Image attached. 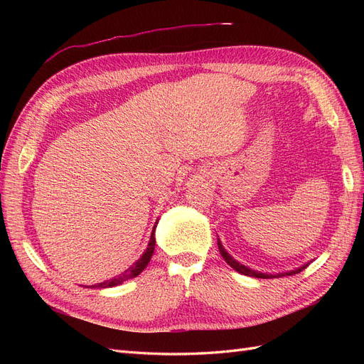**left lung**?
Wrapping results in <instances>:
<instances>
[{
    "label": "left lung",
    "mask_w": 364,
    "mask_h": 364,
    "mask_svg": "<svg viewBox=\"0 0 364 364\" xmlns=\"http://www.w3.org/2000/svg\"><path fill=\"white\" fill-rule=\"evenodd\" d=\"M217 245H218V250H220V253H222V257H223V259L229 264L230 267H232L234 270H237L238 273H241V274H246V277H252V278H262V279H272V278H281V277H290V274H296V273H299V272H302L304 269H306L308 266H310V262L311 261H308V262H305V264H302L301 267H297V269H294V270H290V272H282V273H274V274H272V273H262V272H258V270H253V269H250V267H247V266H245V264H241V262H238L235 258H232L228 253V250L223 247V245H222V241H220V238H217Z\"/></svg>",
    "instance_id": "obj_1"
}]
</instances>
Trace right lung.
Segmentation results:
<instances>
[{"mask_svg":"<svg viewBox=\"0 0 364 364\" xmlns=\"http://www.w3.org/2000/svg\"><path fill=\"white\" fill-rule=\"evenodd\" d=\"M156 225H158V220H156L155 226H153V230H151V235H150V240H149L147 249L144 250V253H142V255H141L134 264H132V266H130L127 270H124L123 273L118 274V277H115V278H112V279L100 282V284H97V285H92V287H94V289H109V287H115V285L123 284L124 281H129V279H132V278H136L138 274L147 267V264H149L150 259H151L153 252H155V245H156L155 230H156Z\"/></svg>","mask_w":364,"mask_h":364,"instance_id":"add662e5","label":"right lung"}]
</instances>
